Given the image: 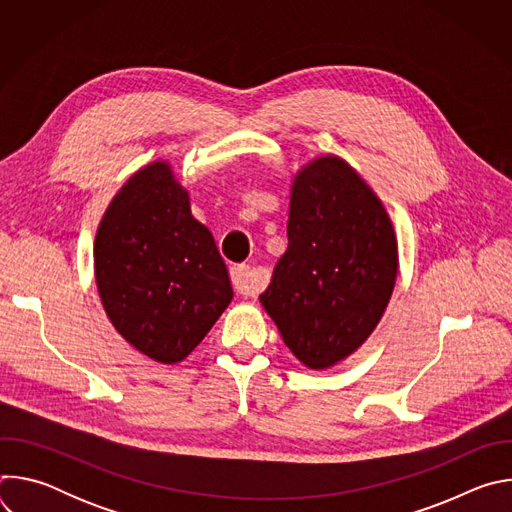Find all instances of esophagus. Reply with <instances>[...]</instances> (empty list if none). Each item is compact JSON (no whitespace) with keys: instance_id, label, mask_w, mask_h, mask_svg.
Listing matches in <instances>:
<instances>
[{"instance_id":"esophagus-1","label":"esophagus","mask_w":512,"mask_h":512,"mask_svg":"<svg viewBox=\"0 0 512 512\" xmlns=\"http://www.w3.org/2000/svg\"><path fill=\"white\" fill-rule=\"evenodd\" d=\"M231 279L235 285V291L241 296H257L263 289V281L253 275L249 265H237L231 269Z\"/></svg>"}]
</instances>
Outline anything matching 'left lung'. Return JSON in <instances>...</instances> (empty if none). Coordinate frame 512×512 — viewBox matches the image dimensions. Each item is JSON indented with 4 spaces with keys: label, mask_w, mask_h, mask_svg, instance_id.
Listing matches in <instances>:
<instances>
[{
    "label": "left lung",
    "mask_w": 512,
    "mask_h": 512,
    "mask_svg": "<svg viewBox=\"0 0 512 512\" xmlns=\"http://www.w3.org/2000/svg\"><path fill=\"white\" fill-rule=\"evenodd\" d=\"M287 241L259 300L304 367L324 371L379 326L399 273L395 229L367 180L324 154L291 180Z\"/></svg>",
    "instance_id": "obj_1"
}]
</instances>
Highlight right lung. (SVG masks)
I'll return each instance as SVG.
<instances>
[{"label": "right lung", "instance_id": "1", "mask_svg": "<svg viewBox=\"0 0 512 512\" xmlns=\"http://www.w3.org/2000/svg\"><path fill=\"white\" fill-rule=\"evenodd\" d=\"M93 259L109 322L160 364L184 360L233 300L212 233L192 216L190 192L166 160L141 166L113 196Z\"/></svg>", "mask_w": 512, "mask_h": 512}]
</instances>
